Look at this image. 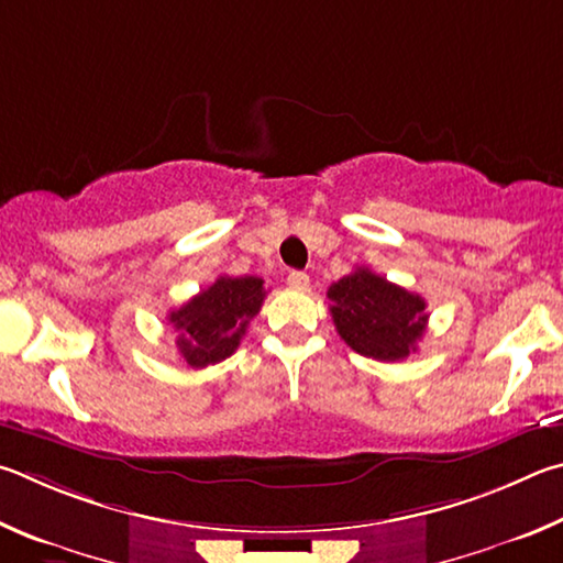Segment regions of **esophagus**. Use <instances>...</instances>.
Masks as SVG:
<instances>
[{
  "mask_svg": "<svg viewBox=\"0 0 563 563\" xmlns=\"http://www.w3.org/2000/svg\"><path fill=\"white\" fill-rule=\"evenodd\" d=\"M287 282H289V287L297 289V291L309 289V274L307 272H291Z\"/></svg>",
  "mask_w": 563,
  "mask_h": 563,
  "instance_id": "1",
  "label": "esophagus"
}]
</instances>
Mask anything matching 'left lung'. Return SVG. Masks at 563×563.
<instances>
[{
	"mask_svg": "<svg viewBox=\"0 0 563 563\" xmlns=\"http://www.w3.org/2000/svg\"><path fill=\"white\" fill-rule=\"evenodd\" d=\"M327 297L339 336L366 358H408L428 327V303L420 294L390 284L366 266L331 284Z\"/></svg>",
	"mask_w": 563,
	"mask_h": 563,
	"instance_id": "obj_1",
	"label": "left lung"
}]
</instances>
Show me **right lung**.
<instances>
[{
    "label": "right lung",
    "mask_w": 563,
    "mask_h": 563,
    "mask_svg": "<svg viewBox=\"0 0 563 563\" xmlns=\"http://www.w3.org/2000/svg\"><path fill=\"white\" fill-rule=\"evenodd\" d=\"M264 297L260 276H220L212 287L170 311L167 319L180 331L177 349L187 366L205 368L232 356Z\"/></svg>",
    "instance_id": "add662e5"
}]
</instances>
